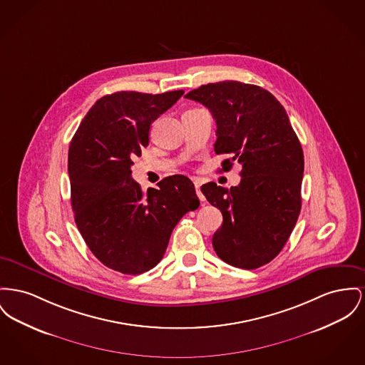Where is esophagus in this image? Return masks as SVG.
<instances>
[{
	"mask_svg": "<svg viewBox=\"0 0 365 365\" xmlns=\"http://www.w3.org/2000/svg\"><path fill=\"white\" fill-rule=\"evenodd\" d=\"M194 187H195V193L198 195V198L201 200V201H204V195L201 193V190H200V186H201V180H198V179H194L193 180Z\"/></svg>",
	"mask_w": 365,
	"mask_h": 365,
	"instance_id": "1",
	"label": "esophagus"
}]
</instances>
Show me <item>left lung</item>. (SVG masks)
<instances>
[{"label": "left lung", "instance_id": "obj_1", "mask_svg": "<svg viewBox=\"0 0 365 365\" xmlns=\"http://www.w3.org/2000/svg\"><path fill=\"white\" fill-rule=\"evenodd\" d=\"M185 98L202 103L216 121L215 153L242 167L238 186L215 182L201 192L223 215L212 237L223 262L252 270L277 257L291 236L302 198L303 150L285 108L266 89L240 81L201 86Z\"/></svg>", "mask_w": 365, "mask_h": 365}]
</instances>
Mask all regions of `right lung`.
Wrapping results in <instances>:
<instances>
[{
    "instance_id": "add662e5",
    "label": "right lung",
    "mask_w": 365,
    "mask_h": 365,
    "mask_svg": "<svg viewBox=\"0 0 365 365\" xmlns=\"http://www.w3.org/2000/svg\"><path fill=\"white\" fill-rule=\"evenodd\" d=\"M185 92L106 95L86 113L68 148L76 225L108 269L140 274L165 254L173 227L200 205L193 182L172 175L145 193L132 179L133 158L149 145L151 123Z\"/></svg>"
}]
</instances>
